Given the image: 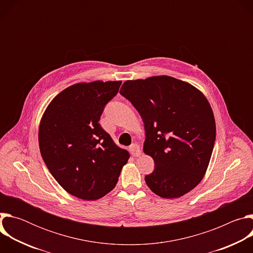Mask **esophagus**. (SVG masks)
I'll return each mask as SVG.
<instances>
[{
  "label": "esophagus",
  "mask_w": 253,
  "mask_h": 253,
  "mask_svg": "<svg viewBox=\"0 0 253 253\" xmlns=\"http://www.w3.org/2000/svg\"><path fill=\"white\" fill-rule=\"evenodd\" d=\"M129 149H130L131 154H132L133 156H135V157H137V156H139V155L141 154L140 147H139L138 144H136V143H133L132 145L129 147Z\"/></svg>",
  "instance_id": "obj_1"
}]
</instances>
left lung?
Masks as SVG:
<instances>
[{
	"label": "left lung",
	"instance_id": "1",
	"mask_svg": "<svg viewBox=\"0 0 253 253\" xmlns=\"http://www.w3.org/2000/svg\"><path fill=\"white\" fill-rule=\"evenodd\" d=\"M120 94L145 127L143 150L155 163L145 176L148 187L163 198L188 193L202 180L215 142L214 115L205 96L169 76L126 81Z\"/></svg>",
	"mask_w": 253,
	"mask_h": 253
}]
</instances>
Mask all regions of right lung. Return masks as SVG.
I'll list each match as a JSON object with an SVG mask.
<instances>
[{"label": "right lung", "instance_id": "right-lung-1", "mask_svg": "<svg viewBox=\"0 0 253 253\" xmlns=\"http://www.w3.org/2000/svg\"><path fill=\"white\" fill-rule=\"evenodd\" d=\"M121 81L78 83L58 94L47 107L39 127L45 164L70 194L96 200L117 184L129 153L119 148L98 123Z\"/></svg>", "mask_w": 253, "mask_h": 253}]
</instances>
